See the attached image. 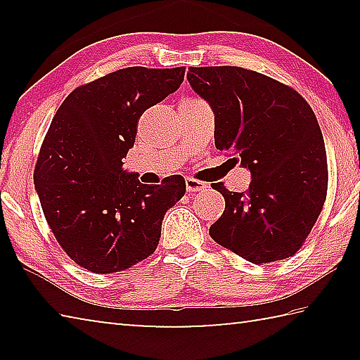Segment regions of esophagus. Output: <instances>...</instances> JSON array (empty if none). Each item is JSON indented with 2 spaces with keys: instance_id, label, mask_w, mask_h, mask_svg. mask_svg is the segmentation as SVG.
I'll return each mask as SVG.
<instances>
[{
  "instance_id": "esophagus-1",
  "label": "esophagus",
  "mask_w": 360,
  "mask_h": 360,
  "mask_svg": "<svg viewBox=\"0 0 360 360\" xmlns=\"http://www.w3.org/2000/svg\"><path fill=\"white\" fill-rule=\"evenodd\" d=\"M186 188H187L188 193H193V192L206 191V188H208V184H206V182H203V181L188 178V179H186Z\"/></svg>"
}]
</instances>
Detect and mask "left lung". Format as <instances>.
<instances>
[{
	"instance_id": "obj_1",
	"label": "left lung",
	"mask_w": 360,
	"mask_h": 360,
	"mask_svg": "<svg viewBox=\"0 0 360 360\" xmlns=\"http://www.w3.org/2000/svg\"><path fill=\"white\" fill-rule=\"evenodd\" d=\"M187 79L214 111L216 148L252 179L246 192L211 184L225 200L211 238L252 264L290 257L327 195L326 144L311 106L289 85L240 66H191Z\"/></svg>"
}]
</instances>
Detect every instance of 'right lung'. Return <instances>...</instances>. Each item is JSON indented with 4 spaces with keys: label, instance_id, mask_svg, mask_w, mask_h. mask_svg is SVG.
I'll return each instance as SVG.
<instances>
[{
    "label": "right lung",
    "instance_id": "obj_1",
    "mask_svg": "<svg viewBox=\"0 0 360 360\" xmlns=\"http://www.w3.org/2000/svg\"><path fill=\"white\" fill-rule=\"evenodd\" d=\"M184 72V66L117 70L72 90L53 115L34 187L58 245L85 270L115 273L149 257L163 216L184 197L179 174L144 186L122 168L139 117L176 92Z\"/></svg>",
    "mask_w": 360,
    "mask_h": 360
}]
</instances>
